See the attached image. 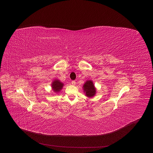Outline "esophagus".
<instances>
[{
	"label": "esophagus",
	"mask_w": 153,
	"mask_h": 153,
	"mask_svg": "<svg viewBox=\"0 0 153 153\" xmlns=\"http://www.w3.org/2000/svg\"><path fill=\"white\" fill-rule=\"evenodd\" d=\"M71 84H72L73 85H76V82L74 81V80L72 81V82H71Z\"/></svg>",
	"instance_id": "34e87169"
}]
</instances>
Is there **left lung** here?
I'll list each match as a JSON object with an SVG mask.
<instances>
[{
    "instance_id": "obj_1",
    "label": "left lung",
    "mask_w": 153,
    "mask_h": 153,
    "mask_svg": "<svg viewBox=\"0 0 153 153\" xmlns=\"http://www.w3.org/2000/svg\"><path fill=\"white\" fill-rule=\"evenodd\" d=\"M84 93L88 97H93L96 93V89L92 80H87L83 86Z\"/></svg>"
}]
</instances>
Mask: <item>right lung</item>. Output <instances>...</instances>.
Here are the masks:
<instances>
[{"instance_id": "right-lung-1", "label": "right lung", "mask_w": 153, "mask_h": 153, "mask_svg": "<svg viewBox=\"0 0 153 153\" xmlns=\"http://www.w3.org/2000/svg\"><path fill=\"white\" fill-rule=\"evenodd\" d=\"M52 88L54 92L55 93H59L63 88V83H62L59 80H54L51 84Z\"/></svg>"}]
</instances>
